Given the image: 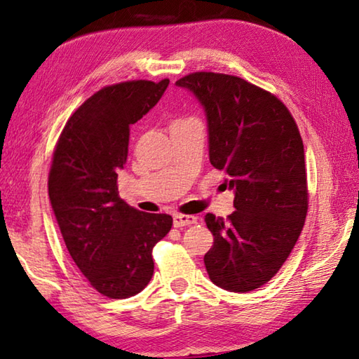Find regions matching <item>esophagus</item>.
I'll return each mask as SVG.
<instances>
[{
	"instance_id": "1",
	"label": "esophagus",
	"mask_w": 359,
	"mask_h": 359,
	"mask_svg": "<svg viewBox=\"0 0 359 359\" xmlns=\"http://www.w3.org/2000/svg\"><path fill=\"white\" fill-rule=\"evenodd\" d=\"M174 226L180 228V226H187V224H193L198 222V218L194 215H184V214H175L174 215Z\"/></svg>"
}]
</instances>
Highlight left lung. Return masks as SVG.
I'll return each mask as SVG.
<instances>
[{"label": "left lung", "mask_w": 359, "mask_h": 359, "mask_svg": "<svg viewBox=\"0 0 359 359\" xmlns=\"http://www.w3.org/2000/svg\"><path fill=\"white\" fill-rule=\"evenodd\" d=\"M187 88L208 120L210 165L226 172L234 212L204 217L214 245L204 255L210 280L247 293L274 277L299 238L307 215L304 145L283 102L244 79L193 72Z\"/></svg>", "instance_id": "obj_1"}]
</instances>
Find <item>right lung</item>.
I'll return each mask as SVG.
<instances>
[{
  "instance_id": "add662e5",
  "label": "right lung",
  "mask_w": 359,
  "mask_h": 359,
  "mask_svg": "<svg viewBox=\"0 0 359 359\" xmlns=\"http://www.w3.org/2000/svg\"><path fill=\"white\" fill-rule=\"evenodd\" d=\"M161 82L133 81L96 92L66 121L48 174V198L66 248L90 285L112 299L137 294L154 276L151 248L172 217L147 214L118 196L130 126L166 92Z\"/></svg>"
}]
</instances>
